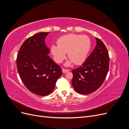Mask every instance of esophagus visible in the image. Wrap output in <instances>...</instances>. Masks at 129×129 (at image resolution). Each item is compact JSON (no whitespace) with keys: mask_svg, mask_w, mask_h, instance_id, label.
<instances>
[{"mask_svg":"<svg viewBox=\"0 0 129 129\" xmlns=\"http://www.w3.org/2000/svg\"><path fill=\"white\" fill-rule=\"evenodd\" d=\"M62 72H63V73H67V72H68L69 71V70L66 69H64V68H62Z\"/></svg>","mask_w":129,"mask_h":129,"instance_id":"34e87169","label":"esophagus"}]
</instances>
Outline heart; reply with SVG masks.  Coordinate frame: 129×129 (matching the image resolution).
I'll return each mask as SVG.
<instances>
[{"instance_id": "b5f03b06", "label": "heart", "mask_w": 129, "mask_h": 129, "mask_svg": "<svg viewBox=\"0 0 129 129\" xmlns=\"http://www.w3.org/2000/svg\"><path fill=\"white\" fill-rule=\"evenodd\" d=\"M57 46L50 47V52L57 63H60L66 57L70 60L66 66H71L73 62L77 65L81 64L86 59L90 48V40L86 36L69 34L60 38L57 41Z\"/></svg>"}]
</instances>
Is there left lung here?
Masks as SVG:
<instances>
[{"label":"left lung","mask_w":129,"mask_h":129,"mask_svg":"<svg viewBox=\"0 0 129 129\" xmlns=\"http://www.w3.org/2000/svg\"><path fill=\"white\" fill-rule=\"evenodd\" d=\"M96 46L81 67L73 69L72 84L82 95L95 91L103 83L109 71V56L103 42L96 38Z\"/></svg>","instance_id":"8db88e82"}]
</instances>
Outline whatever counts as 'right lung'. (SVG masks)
I'll use <instances>...</instances> for the list:
<instances>
[{
  "instance_id": "add662e5",
  "label": "right lung",
  "mask_w": 129,
  "mask_h": 129,
  "mask_svg": "<svg viewBox=\"0 0 129 129\" xmlns=\"http://www.w3.org/2000/svg\"><path fill=\"white\" fill-rule=\"evenodd\" d=\"M49 32H40L25 41L17 58V69L22 82L30 91L45 96L54 89L62 69L48 55L45 40Z\"/></svg>"
}]
</instances>
